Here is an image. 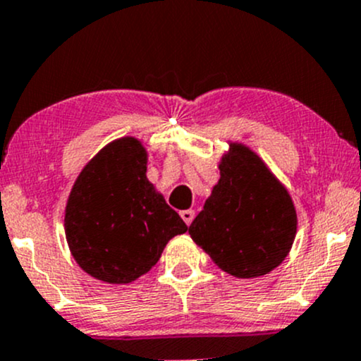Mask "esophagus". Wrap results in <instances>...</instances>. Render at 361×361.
<instances>
[{
  "label": "esophagus",
  "mask_w": 361,
  "mask_h": 361,
  "mask_svg": "<svg viewBox=\"0 0 361 361\" xmlns=\"http://www.w3.org/2000/svg\"><path fill=\"white\" fill-rule=\"evenodd\" d=\"M180 215H181V219H183V221L186 222V226H190V224H192V221L195 219L193 210H181Z\"/></svg>",
  "instance_id": "obj_1"
}]
</instances>
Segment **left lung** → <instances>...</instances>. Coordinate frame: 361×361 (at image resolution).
<instances>
[{
	"label": "left lung",
	"instance_id": "obj_1",
	"mask_svg": "<svg viewBox=\"0 0 361 361\" xmlns=\"http://www.w3.org/2000/svg\"><path fill=\"white\" fill-rule=\"evenodd\" d=\"M221 178L188 234L222 271L235 279L263 276L287 258L297 212L285 185L251 147L229 142Z\"/></svg>",
	"mask_w": 361,
	"mask_h": 361
}]
</instances>
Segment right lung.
I'll return each instance as SVG.
<instances>
[{
	"mask_svg": "<svg viewBox=\"0 0 361 361\" xmlns=\"http://www.w3.org/2000/svg\"><path fill=\"white\" fill-rule=\"evenodd\" d=\"M146 171L142 140L127 135L100 149L74 181L64 212L66 241L93 279L132 283L188 229Z\"/></svg>",
	"mask_w": 361,
	"mask_h": 361,
	"instance_id": "right-lung-1",
	"label": "right lung"
}]
</instances>
